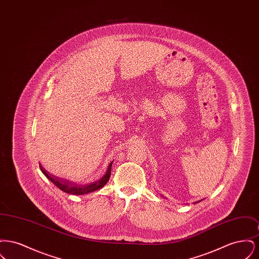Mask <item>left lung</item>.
<instances>
[{"label":"left lung","mask_w":259,"mask_h":259,"mask_svg":"<svg viewBox=\"0 0 259 259\" xmlns=\"http://www.w3.org/2000/svg\"><path fill=\"white\" fill-rule=\"evenodd\" d=\"M161 197H163V195H161ZM199 202H201V200H199V201H197V202H195V204H197V203H199Z\"/></svg>","instance_id":"1"}]
</instances>
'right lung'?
<instances>
[{
	"instance_id": "right-lung-1",
	"label": "right lung",
	"mask_w": 259,
	"mask_h": 259,
	"mask_svg": "<svg viewBox=\"0 0 259 259\" xmlns=\"http://www.w3.org/2000/svg\"><path fill=\"white\" fill-rule=\"evenodd\" d=\"M112 162H113V160L110 163L106 174L99 181L87 185H74V183H72V182L70 183L69 181H64V180H60L58 178H55L54 176L50 175V172H47L40 164H39V168H40L41 172H44V175L50 180V182L56 185L62 191L66 192V193H69V194H73V195H83V194H88V193H91V192L99 190V189H101L102 187H104L105 185H107V183L109 182V180L111 178Z\"/></svg>"
}]
</instances>
